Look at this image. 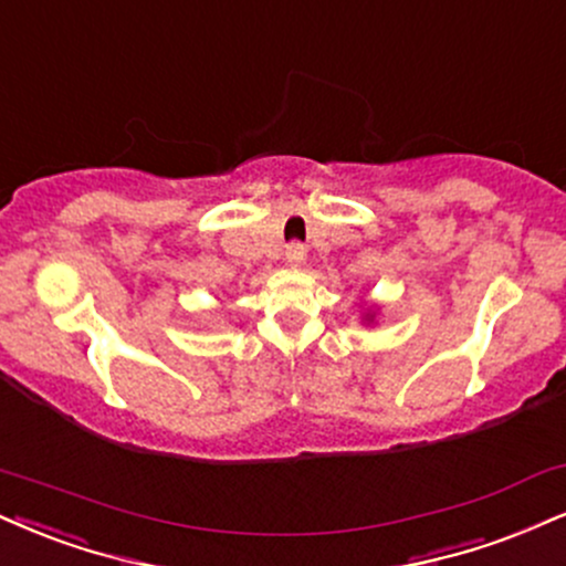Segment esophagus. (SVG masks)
Returning <instances> with one entry per match:
<instances>
[{
	"mask_svg": "<svg viewBox=\"0 0 566 566\" xmlns=\"http://www.w3.org/2000/svg\"><path fill=\"white\" fill-rule=\"evenodd\" d=\"M284 261L290 265H301L305 261V248L301 242H292L287 244V250H284Z\"/></svg>",
	"mask_w": 566,
	"mask_h": 566,
	"instance_id": "1",
	"label": "esophagus"
}]
</instances>
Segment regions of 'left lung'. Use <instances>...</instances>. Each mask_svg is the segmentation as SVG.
Segmentation results:
<instances>
[{"instance_id":"obj_1","label":"left lung","mask_w":566,"mask_h":566,"mask_svg":"<svg viewBox=\"0 0 566 566\" xmlns=\"http://www.w3.org/2000/svg\"><path fill=\"white\" fill-rule=\"evenodd\" d=\"M360 308H364V313H360V322H364V324H374V318H377L379 305H377V303H364V305H360Z\"/></svg>"}]
</instances>
